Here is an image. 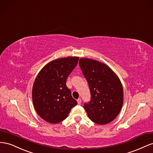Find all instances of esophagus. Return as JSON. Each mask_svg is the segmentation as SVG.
<instances>
[{
    "label": "esophagus",
    "mask_w": 153,
    "mask_h": 153,
    "mask_svg": "<svg viewBox=\"0 0 153 153\" xmlns=\"http://www.w3.org/2000/svg\"><path fill=\"white\" fill-rule=\"evenodd\" d=\"M77 102L78 104H79V105H80V104H81V99H78L77 100Z\"/></svg>",
    "instance_id": "obj_1"
}]
</instances>
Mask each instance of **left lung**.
Here are the masks:
<instances>
[{
	"instance_id": "left-lung-1",
	"label": "left lung",
	"mask_w": 153,
	"mask_h": 153,
	"mask_svg": "<svg viewBox=\"0 0 153 153\" xmlns=\"http://www.w3.org/2000/svg\"><path fill=\"white\" fill-rule=\"evenodd\" d=\"M79 63L91 93V101L84 104L89 119L100 125L111 123L123 105L120 79L108 65L97 60L82 58Z\"/></svg>"
}]
</instances>
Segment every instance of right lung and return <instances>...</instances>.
Returning <instances> with one entry per match:
<instances>
[{
    "instance_id": "obj_1",
    "label": "right lung",
    "mask_w": 153,
    "mask_h": 153,
    "mask_svg": "<svg viewBox=\"0 0 153 153\" xmlns=\"http://www.w3.org/2000/svg\"><path fill=\"white\" fill-rule=\"evenodd\" d=\"M78 60L79 57L72 56L51 61L42 68L34 80L32 90L33 105L38 115L48 123L62 122L77 104L66 81Z\"/></svg>"
}]
</instances>
